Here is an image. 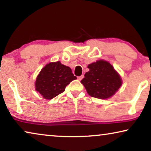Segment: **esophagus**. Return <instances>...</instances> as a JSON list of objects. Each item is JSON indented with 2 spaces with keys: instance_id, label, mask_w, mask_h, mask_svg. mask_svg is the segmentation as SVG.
Listing matches in <instances>:
<instances>
[{
  "instance_id": "obj_1",
  "label": "esophagus",
  "mask_w": 151,
  "mask_h": 151,
  "mask_svg": "<svg viewBox=\"0 0 151 151\" xmlns=\"http://www.w3.org/2000/svg\"><path fill=\"white\" fill-rule=\"evenodd\" d=\"M84 78V76L82 75V76H78V79L79 80H82V78Z\"/></svg>"
}]
</instances>
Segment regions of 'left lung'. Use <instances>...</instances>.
<instances>
[{"label": "left lung", "mask_w": 151, "mask_h": 151, "mask_svg": "<svg viewBox=\"0 0 151 151\" xmlns=\"http://www.w3.org/2000/svg\"><path fill=\"white\" fill-rule=\"evenodd\" d=\"M81 83L88 94L93 98L106 99L113 96L122 85V79L108 62L98 60L88 65Z\"/></svg>", "instance_id": "1"}]
</instances>
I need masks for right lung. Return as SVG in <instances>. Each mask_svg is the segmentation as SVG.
<instances>
[{"instance_id": "1", "label": "right lung", "mask_w": 151, "mask_h": 151, "mask_svg": "<svg viewBox=\"0 0 151 151\" xmlns=\"http://www.w3.org/2000/svg\"><path fill=\"white\" fill-rule=\"evenodd\" d=\"M77 78L69 67L60 62L50 63L41 70L37 76L36 90L43 98L51 100L65 91L66 86Z\"/></svg>"}]
</instances>
